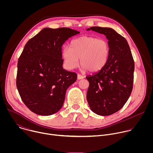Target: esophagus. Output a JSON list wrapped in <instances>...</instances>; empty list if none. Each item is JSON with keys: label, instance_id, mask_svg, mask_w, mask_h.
<instances>
[{"label": "esophagus", "instance_id": "esophagus-1", "mask_svg": "<svg viewBox=\"0 0 153 153\" xmlns=\"http://www.w3.org/2000/svg\"><path fill=\"white\" fill-rule=\"evenodd\" d=\"M84 78V77L82 76V75H81V74H77V79L78 80H80V79H83Z\"/></svg>", "mask_w": 153, "mask_h": 153}]
</instances>
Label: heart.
I'll return each instance as SVG.
<instances>
[{
    "label": "heart",
    "instance_id": "heart-1",
    "mask_svg": "<svg viewBox=\"0 0 153 153\" xmlns=\"http://www.w3.org/2000/svg\"><path fill=\"white\" fill-rule=\"evenodd\" d=\"M65 67L71 70L80 63L82 68L89 72H97L106 64L110 47L104 39L93 36H82L72 40L70 47H65L61 53Z\"/></svg>",
    "mask_w": 153,
    "mask_h": 153
}]
</instances>
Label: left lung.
I'll return each mask as SVG.
<instances>
[{
	"label": "left lung",
	"instance_id": "1",
	"mask_svg": "<svg viewBox=\"0 0 153 153\" xmlns=\"http://www.w3.org/2000/svg\"><path fill=\"white\" fill-rule=\"evenodd\" d=\"M104 34L110 55L105 66L86 77L90 85L86 94L91 110L100 116L113 114L123 106L133 90L134 62L127 40L111 28L86 30Z\"/></svg>",
	"mask_w": 153,
	"mask_h": 153
}]
</instances>
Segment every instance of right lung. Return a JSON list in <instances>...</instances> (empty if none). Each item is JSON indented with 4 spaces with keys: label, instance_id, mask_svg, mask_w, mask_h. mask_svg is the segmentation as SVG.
Returning <instances> with one entry per match:
<instances>
[{
    "label": "right lung",
    "instance_id": "1",
    "mask_svg": "<svg viewBox=\"0 0 153 153\" xmlns=\"http://www.w3.org/2000/svg\"><path fill=\"white\" fill-rule=\"evenodd\" d=\"M79 33L69 28H45L26 43L17 62L16 86L32 112L50 116L61 109L67 88L77 77L63 69L62 47Z\"/></svg>",
    "mask_w": 153,
    "mask_h": 153
}]
</instances>
